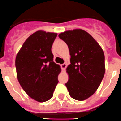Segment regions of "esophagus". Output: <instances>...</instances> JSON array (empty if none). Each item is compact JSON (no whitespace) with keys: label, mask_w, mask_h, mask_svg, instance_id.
Returning <instances> with one entry per match:
<instances>
[{"label":"esophagus","mask_w":121,"mask_h":121,"mask_svg":"<svg viewBox=\"0 0 121 121\" xmlns=\"http://www.w3.org/2000/svg\"><path fill=\"white\" fill-rule=\"evenodd\" d=\"M61 67L62 70H63V71H64V70H65L66 67H67V65H66V63H64V64H63V65H61Z\"/></svg>","instance_id":"1"}]
</instances>
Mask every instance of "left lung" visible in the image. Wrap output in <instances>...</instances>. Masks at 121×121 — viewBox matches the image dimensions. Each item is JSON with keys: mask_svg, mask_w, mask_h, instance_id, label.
<instances>
[{"mask_svg": "<svg viewBox=\"0 0 121 121\" xmlns=\"http://www.w3.org/2000/svg\"><path fill=\"white\" fill-rule=\"evenodd\" d=\"M58 37L67 44L70 65L66 72L69 80L66 86L70 96L84 101L94 94L105 73L103 49L86 31L81 29L61 32Z\"/></svg>", "mask_w": 121, "mask_h": 121, "instance_id": "8db88e82", "label": "left lung"}]
</instances>
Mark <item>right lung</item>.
I'll return each mask as SVG.
<instances>
[{"instance_id": "right-lung-1", "label": "right lung", "mask_w": 121, "mask_h": 121, "mask_svg": "<svg viewBox=\"0 0 121 121\" xmlns=\"http://www.w3.org/2000/svg\"><path fill=\"white\" fill-rule=\"evenodd\" d=\"M57 34L38 31L24 42L16 58L17 77L29 96L43 103L53 96L60 65L53 61L51 48Z\"/></svg>"}]
</instances>
